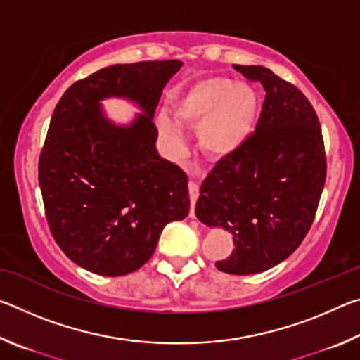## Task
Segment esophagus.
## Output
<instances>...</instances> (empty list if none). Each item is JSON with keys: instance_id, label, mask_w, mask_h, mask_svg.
Listing matches in <instances>:
<instances>
[{"instance_id": "obj_1", "label": "esophagus", "mask_w": 360, "mask_h": 360, "mask_svg": "<svg viewBox=\"0 0 360 360\" xmlns=\"http://www.w3.org/2000/svg\"><path fill=\"white\" fill-rule=\"evenodd\" d=\"M198 192H200V187L195 181H188V197H191V217H195V202H197L198 198Z\"/></svg>"}]
</instances>
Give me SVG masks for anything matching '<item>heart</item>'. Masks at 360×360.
<instances>
[{
	"mask_svg": "<svg viewBox=\"0 0 360 360\" xmlns=\"http://www.w3.org/2000/svg\"><path fill=\"white\" fill-rule=\"evenodd\" d=\"M173 119L157 117L162 138L179 150L184 135L179 125L197 127L198 149L210 160L221 162L243 149L259 117V95L246 82L210 76L193 82L173 103Z\"/></svg>",
	"mask_w": 360,
	"mask_h": 360,
	"instance_id": "b5f03b06",
	"label": "heart"
}]
</instances>
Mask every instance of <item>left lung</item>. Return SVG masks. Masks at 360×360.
Segmentation results:
<instances>
[{"mask_svg": "<svg viewBox=\"0 0 360 360\" xmlns=\"http://www.w3.org/2000/svg\"><path fill=\"white\" fill-rule=\"evenodd\" d=\"M265 89L255 131L243 149L212 168L195 214L233 235L235 249L216 262L230 275H255L281 264L314 221L327 163L319 119L300 90L265 66L233 65Z\"/></svg>", "mask_w": 360, "mask_h": 360, "instance_id": "obj_1", "label": "left lung"}]
</instances>
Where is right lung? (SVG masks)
I'll return each mask as SVG.
<instances>
[{
	"mask_svg": "<svg viewBox=\"0 0 360 360\" xmlns=\"http://www.w3.org/2000/svg\"><path fill=\"white\" fill-rule=\"evenodd\" d=\"M179 60L112 65L66 90L39 155V187L53 240L75 264L101 276L136 271L163 227L188 214L187 174L158 155L154 112ZM127 98L142 108L115 126L99 101Z\"/></svg>",
	"mask_w": 360,
	"mask_h": 360,
	"instance_id": "1",
	"label": "right lung"
}]
</instances>
